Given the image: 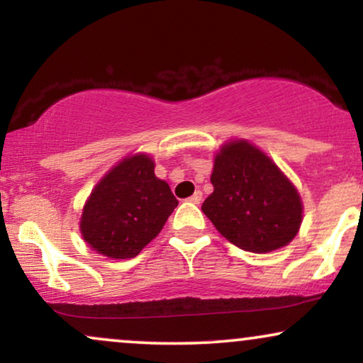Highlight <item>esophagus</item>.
Masks as SVG:
<instances>
[{
  "label": "esophagus",
  "mask_w": 363,
  "mask_h": 363,
  "mask_svg": "<svg viewBox=\"0 0 363 363\" xmlns=\"http://www.w3.org/2000/svg\"><path fill=\"white\" fill-rule=\"evenodd\" d=\"M201 198H203V194H201V191H196V193L191 196L189 199H187V201H191V203H194V205H199V203H201Z\"/></svg>",
  "instance_id": "obj_1"
}]
</instances>
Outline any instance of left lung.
Segmentation results:
<instances>
[{
  "label": "left lung",
  "instance_id": "8db88e82",
  "mask_svg": "<svg viewBox=\"0 0 363 363\" xmlns=\"http://www.w3.org/2000/svg\"><path fill=\"white\" fill-rule=\"evenodd\" d=\"M211 193L201 210L228 242L264 254L285 247L301 230L297 187L262 150L230 140L216 152Z\"/></svg>",
  "mask_w": 363,
  "mask_h": 363
}]
</instances>
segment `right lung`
I'll return each instance as SVG.
<instances>
[{
  "label": "right lung",
  "mask_w": 363,
  "mask_h": 363,
  "mask_svg": "<svg viewBox=\"0 0 363 363\" xmlns=\"http://www.w3.org/2000/svg\"><path fill=\"white\" fill-rule=\"evenodd\" d=\"M176 206L167 182L155 176L153 158L128 155L91 189L82 211V237L106 257H135L160 234Z\"/></svg>",
  "instance_id": "obj_1"
}]
</instances>
